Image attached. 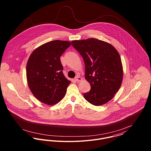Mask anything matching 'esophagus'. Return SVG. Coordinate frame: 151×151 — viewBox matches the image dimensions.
I'll use <instances>...</instances> for the list:
<instances>
[{"instance_id":"1","label":"esophagus","mask_w":151,"mask_h":151,"mask_svg":"<svg viewBox=\"0 0 151 151\" xmlns=\"http://www.w3.org/2000/svg\"><path fill=\"white\" fill-rule=\"evenodd\" d=\"M75 80L77 82H80L81 80H82V78L80 77V76H76V78H75Z\"/></svg>"}]
</instances>
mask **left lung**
I'll return each instance as SVG.
<instances>
[{
    "label": "left lung",
    "instance_id": "obj_1",
    "mask_svg": "<svg viewBox=\"0 0 151 151\" xmlns=\"http://www.w3.org/2000/svg\"><path fill=\"white\" fill-rule=\"evenodd\" d=\"M71 43L84 59L85 78L91 86L84 94V98L95 106L106 104L119 91L123 81V65L119 52L111 44L95 38Z\"/></svg>",
    "mask_w": 151,
    "mask_h": 151
}]
</instances>
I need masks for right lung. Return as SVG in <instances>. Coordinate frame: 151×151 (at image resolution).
Instances as JSON below:
<instances>
[{
  "mask_svg": "<svg viewBox=\"0 0 151 151\" xmlns=\"http://www.w3.org/2000/svg\"><path fill=\"white\" fill-rule=\"evenodd\" d=\"M71 45L69 41L55 40L44 43L31 54L26 67L29 88L34 96L48 105L60 102L71 81L63 73L60 56Z\"/></svg>",
  "mask_w": 151,
  "mask_h": 151,
  "instance_id": "right-lung-1",
  "label": "right lung"
}]
</instances>
